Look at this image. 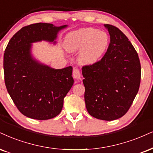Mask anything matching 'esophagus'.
<instances>
[{"mask_svg":"<svg viewBox=\"0 0 153 153\" xmlns=\"http://www.w3.org/2000/svg\"><path fill=\"white\" fill-rule=\"evenodd\" d=\"M73 77L74 79H80L81 73H80V71L79 70V69H74V71H73Z\"/></svg>","mask_w":153,"mask_h":153,"instance_id":"esophagus-1","label":"esophagus"}]
</instances>
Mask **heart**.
<instances>
[{
    "instance_id": "1",
    "label": "heart",
    "mask_w": 153,
    "mask_h": 153,
    "mask_svg": "<svg viewBox=\"0 0 153 153\" xmlns=\"http://www.w3.org/2000/svg\"><path fill=\"white\" fill-rule=\"evenodd\" d=\"M106 33L93 27L81 28L69 33L65 47L69 52L80 50L79 59L84 65H94L101 59L108 45Z\"/></svg>"
}]
</instances>
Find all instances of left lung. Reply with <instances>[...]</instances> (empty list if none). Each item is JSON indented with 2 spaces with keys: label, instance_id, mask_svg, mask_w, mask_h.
<instances>
[{
  "label": "left lung",
  "instance_id": "obj_1",
  "mask_svg": "<svg viewBox=\"0 0 153 153\" xmlns=\"http://www.w3.org/2000/svg\"><path fill=\"white\" fill-rule=\"evenodd\" d=\"M107 52L100 61L82 67L84 100L88 114L100 120H114L124 116L137 95L140 84L138 54L128 37L111 25Z\"/></svg>",
  "mask_w": 153,
  "mask_h": 153
}]
</instances>
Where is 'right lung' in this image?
Segmentation results:
<instances>
[{
    "label": "right lung",
    "mask_w": 153,
    "mask_h": 153,
    "mask_svg": "<svg viewBox=\"0 0 153 153\" xmlns=\"http://www.w3.org/2000/svg\"><path fill=\"white\" fill-rule=\"evenodd\" d=\"M67 27L42 22L30 25L17 32L5 48V86L17 108L28 118L48 120L59 115L64 98L73 86L71 66L53 69L35 59L31 52L34 42L55 44L58 33Z\"/></svg>",
    "instance_id": "right-lung-1"
}]
</instances>
